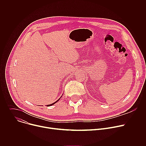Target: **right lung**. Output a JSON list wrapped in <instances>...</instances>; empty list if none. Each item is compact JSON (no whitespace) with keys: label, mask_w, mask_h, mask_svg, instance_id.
<instances>
[{"label":"right lung","mask_w":146,"mask_h":146,"mask_svg":"<svg viewBox=\"0 0 146 146\" xmlns=\"http://www.w3.org/2000/svg\"><path fill=\"white\" fill-rule=\"evenodd\" d=\"M59 99H58V100H57V101H56V102H54V103H52V104H51V105H47V106H52V105H54V104H55V103H56V102H58V100H59Z\"/></svg>","instance_id":"obj_1"}]
</instances>
